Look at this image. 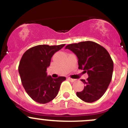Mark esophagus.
Masks as SVG:
<instances>
[{
	"instance_id": "1",
	"label": "esophagus",
	"mask_w": 128,
	"mask_h": 128,
	"mask_svg": "<svg viewBox=\"0 0 128 128\" xmlns=\"http://www.w3.org/2000/svg\"><path fill=\"white\" fill-rule=\"evenodd\" d=\"M68 79L71 82H74L75 80H76V79H74V78H70V77H68Z\"/></svg>"
}]
</instances>
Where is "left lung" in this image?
Segmentation results:
<instances>
[{"mask_svg": "<svg viewBox=\"0 0 128 128\" xmlns=\"http://www.w3.org/2000/svg\"><path fill=\"white\" fill-rule=\"evenodd\" d=\"M65 48L77 56L78 68L88 74L86 80L81 79L85 86L82 91L77 92V96L88 103L99 100L112 80L114 63L109 53L104 47L92 41L68 44Z\"/></svg>", "mask_w": 128, "mask_h": 128, "instance_id": "8db88e82", "label": "left lung"}]
</instances>
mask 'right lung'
<instances>
[{
  "label": "right lung",
  "mask_w": 128,
  "mask_h": 128,
  "mask_svg": "<svg viewBox=\"0 0 128 128\" xmlns=\"http://www.w3.org/2000/svg\"><path fill=\"white\" fill-rule=\"evenodd\" d=\"M65 45L36 46L22 56L18 66L21 80L26 92L36 102L46 104L52 100L66 79L65 77L53 78L46 72L52 56Z\"/></svg>",
  "instance_id": "obj_1"
}]
</instances>
